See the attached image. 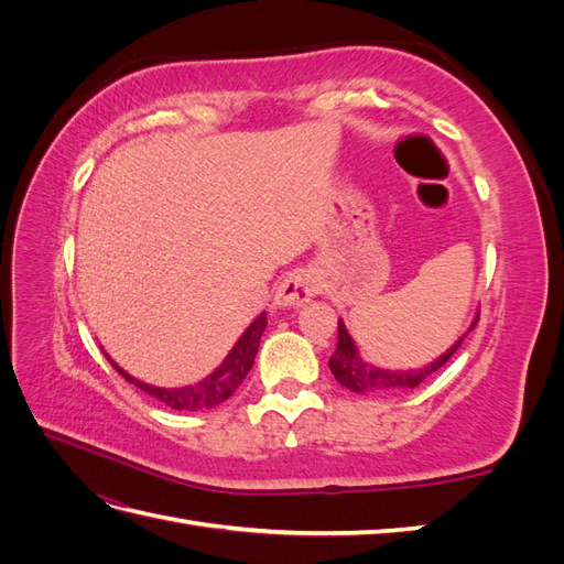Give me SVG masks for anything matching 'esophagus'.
<instances>
[{
  "label": "esophagus",
  "mask_w": 564,
  "mask_h": 564,
  "mask_svg": "<svg viewBox=\"0 0 564 564\" xmlns=\"http://www.w3.org/2000/svg\"><path fill=\"white\" fill-rule=\"evenodd\" d=\"M317 294V280L308 270H296L286 280L280 282L272 305L275 311H294L301 308L303 303H308Z\"/></svg>",
  "instance_id": "esophagus-1"
}]
</instances>
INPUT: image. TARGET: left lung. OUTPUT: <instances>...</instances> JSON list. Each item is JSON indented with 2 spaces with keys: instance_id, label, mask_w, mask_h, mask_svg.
<instances>
[{
  "instance_id": "1",
  "label": "left lung",
  "mask_w": 564,
  "mask_h": 564,
  "mask_svg": "<svg viewBox=\"0 0 564 564\" xmlns=\"http://www.w3.org/2000/svg\"><path fill=\"white\" fill-rule=\"evenodd\" d=\"M477 319H480V311L475 313L468 332L464 336H458V340H454L452 348L442 352L437 360L423 365L419 369H381L377 365L362 360L360 348L355 346V340L348 334L344 319H338V344L334 355L329 357V369L340 386L357 392V395H371V392H383V390L388 392L412 390L449 360V357L456 352V348L464 344V338L475 329Z\"/></svg>"
}]
</instances>
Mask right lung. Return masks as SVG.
I'll return each instance as SVG.
<instances>
[{
    "label": "right lung",
    "mask_w": 564,
    "mask_h": 564,
    "mask_svg": "<svg viewBox=\"0 0 564 564\" xmlns=\"http://www.w3.org/2000/svg\"><path fill=\"white\" fill-rule=\"evenodd\" d=\"M265 324H268L265 313H261L245 329V334L237 338V344L230 348V352L226 355V360L220 362L207 379H202L193 386H181V388H162V386L145 383L141 379H133L131 373L119 367L106 350L104 352L110 360V365L119 373H122V377L129 383L139 386L141 390L148 392V395H152V398L164 402L166 406H172V409H185V412H204V409H214L218 404H224L232 395V392L242 386V381L247 379V373L253 365V357H256V352H259V344H261Z\"/></svg>",
    "instance_id": "1"
}]
</instances>
